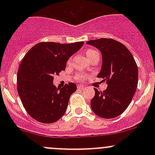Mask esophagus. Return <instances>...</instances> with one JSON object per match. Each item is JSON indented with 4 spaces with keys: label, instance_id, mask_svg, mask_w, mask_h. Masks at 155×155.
Returning <instances> with one entry per match:
<instances>
[{
    "label": "esophagus",
    "instance_id": "34e87169",
    "mask_svg": "<svg viewBox=\"0 0 155 155\" xmlns=\"http://www.w3.org/2000/svg\"><path fill=\"white\" fill-rule=\"evenodd\" d=\"M85 86L84 85H78V89H83Z\"/></svg>",
    "mask_w": 155,
    "mask_h": 155
}]
</instances>
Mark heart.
<instances>
[{
    "instance_id": "1",
    "label": "heart",
    "mask_w": 155,
    "mask_h": 155,
    "mask_svg": "<svg viewBox=\"0 0 155 155\" xmlns=\"http://www.w3.org/2000/svg\"><path fill=\"white\" fill-rule=\"evenodd\" d=\"M97 52L95 50H93V49H89L87 50V51H86V55L87 58H89L90 56H91L92 54H94V53ZM86 78V75L85 74H82V73H79V74L77 75V76H76V79L77 80H79V81H82L84 80V79Z\"/></svg>"
}]
</instances>
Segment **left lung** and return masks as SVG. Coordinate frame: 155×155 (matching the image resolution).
I'll return each mask as SVG.
<instances>
[{
	"label": "left lung",
	"instance_id": "obj_1",
	"mask_svg": "<svg viewBox=\"0 0 155 155\" xmlns=\"http://www.w3.org/2000/svg\"><path fill=\"white\" fill-rule=\"evenodd\" d=\"M86 43L101 51L103 61L97 77L108 85L102 92L94 88L91 109L101 118H115L127 108L137 90V65L127 48L113 39H97Z\"/></svg>",
	"mask_w": 155,
	"mask_h": 155
}]
</instances>
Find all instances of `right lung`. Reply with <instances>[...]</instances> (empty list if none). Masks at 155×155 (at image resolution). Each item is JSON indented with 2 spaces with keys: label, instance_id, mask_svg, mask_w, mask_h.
Instances as JSON below:
<instances>
[{
  "label": "right lung",
  "instance_id": "add662e5",
  "mask_svg": "<svg viewBox=\"0 0 155 155\" xmlns=\"http://www.w3.org/2000/svg\"><path fill=\"white\" fill-rule=\"evenodd\" d=\"M83 44L43 42L25 55L17 73L18 93L25 109L36 121L51 124L65 113L70 95L77 87L69 82L59 89L53 84V76L65 70L68 59Z\"/></svg>",
  "mask_w": 155,
  "mask_h": 155
}]
</instances>
